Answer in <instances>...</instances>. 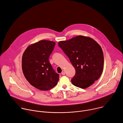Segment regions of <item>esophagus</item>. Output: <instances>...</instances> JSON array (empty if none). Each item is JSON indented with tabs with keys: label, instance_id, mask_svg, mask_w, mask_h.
Listing matches in <instances>:
<instances>
[{
	"label": "esophagus",
	"instance_id": "1",
	"mask_svg": "<svg viewBox=\"0 0 123 123\" xmlns=\"http://www.w3.org/2000/svg\"><path fill=\"white\" fill-rule=\"evenodd\" d=\"M62 75H65V71L64 70H62Z\"/></svg>",
	"mask_w": 123,
	"mask_h": 123
}]
</instances>
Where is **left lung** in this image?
<instances>
[{
	"instance_id": "obj_1",
	"label": "left lung",
	"mask_w": 123,
	"mask_h": 123,
	"mask_svg": "<svg viewBox=\"0 0 123 123\" xmlns=\"http://www.w3.org/2000/svg\"><path fill=\"white\" fill-rule=\"evenodd\" d=\"M58 45L75 69L76 74L71 80L74 86L85 89L100 77L103 70L104 55L101 47L95 40L80 35L60 41Z\"/></svg>"
}]
</instances>
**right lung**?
I'll list each match as a JSON object with an SVG mask.
<instances>
[{"mask_svg": "<svg viewBox=\"0 0 123 123\" xmlns=\"http://www.w3.org/2000/svg\"><path fill=\"white\" fill-rule=\"evenodd\" d=\"M56 43L41 40L27 47L22 58L23 74L33 86L41 90H49L55 86L59 80L49 62V57Z\"/></svg>", "mask_w": 123, "mask_h": 123, "instance_id": "obj_1", "label": "right lung"}]
</instances>
